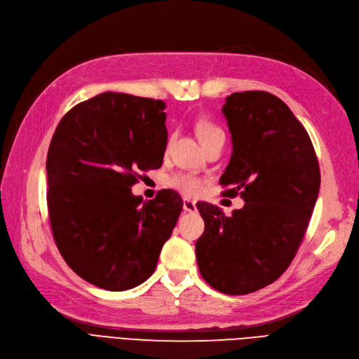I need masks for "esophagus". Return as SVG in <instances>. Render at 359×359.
<instances>
[{"mask_svg": "<svg viewBox=\"0 0 359 359\" xmlns=\"http://www.w3.org/2000/svg\"><path fill=\"white\" fill-rule=\"evenodd\" d=\"M183 210L188 213H195L196 212V203L191 200H183Z\"/></svg>", "mask_w": 359, "mask_h": 359, "instance_id": "1", "label": "esophagus"}]
</instances>
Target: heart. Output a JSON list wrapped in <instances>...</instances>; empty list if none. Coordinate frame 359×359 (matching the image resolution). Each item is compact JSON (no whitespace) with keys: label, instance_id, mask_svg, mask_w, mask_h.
<instances>
[{"label":"heart","instance_id":"obj_1","mask_svg":"<svg viewBox=\"0 0 359 359\" xmlns=\"http://www.w3.org/2000/svg\"><path fill=\"white\" fill-rule=\"evenodd\" d=\"M195 131H196V135H198V138L201 140L203 146L205 143L212 142L213 138L224 135L222 130L210 122H200L195 126ZM171 142H172V138H168V144ZM168 184L175 189L183 192L184 195H196V194H200L203 189V183L198 177H195L192 175H183V172L171 176L168 179Z\"/></svg>","mask_w":359,"mask_h":359}]
</instances>
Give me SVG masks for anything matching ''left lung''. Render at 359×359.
Segmentation results:
<instances>
[{
    "label": "left lung",
    "mask_w": 359,
    "mask_h": 359,
    "mask_svg": "<svg viewBox=\"0 0 359 359\" xmlns=\"http://www.w3.org/2000/svg\"><path fill=\"white\" fill-rule=\"evenodd\" d=\"M222 113L233 154L219 183L245 205L225 216L196 203L204 233L195 243L203 279L216 291L245 295L273 283L292 262L315 209L320 172L304 126L264 90L234 92Z\"/></svg>",
    "instance_id": "8db88e82"
}]
</instances>
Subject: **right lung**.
Instances as JSON below:
<instances>
[{"instance_id":"1","label":"right lung","mask_w":359,"mask_h":359,"mask_svg":"<svg viewBox=\"0 0 359 359\" xmlns=\"http://www.w3.org/2000/svg\"><path fill=\"white\" fill-rule=\"evenodd\" d=\"M165 102L102 92L61 119L46 161L52 233L76 274L107 291L146 282L182 212L177 192L143 201L138 170L159 168L167 147Z\"/></svg>"}]
</instances>
